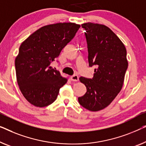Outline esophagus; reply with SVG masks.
Returning <instances> with one entry per match:
<instances>
[{
  "mask_svg": "<svg viewBox=\"0 0 146 146\" xmlns=\"http://www.w3.org/2000/svg\"><path fill=\"white\" fill-rule=\"evenodd\" d=\"M70 79L73 82H78L79 80V77L78 75H73L70 77Z\"/></svg>",
  "mask_w": 146,
  "mask_h": 146,
  "instance_id": "1",
  "label": "esophagus"
}]
</instances>
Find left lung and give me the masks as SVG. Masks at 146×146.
Returning a JSON list of instances; mask_svg holds the SVG:
<instances>
[{
	"instance_id": "left-lung-1",
	"label": "left lung",
	"mask_w": 146,
	"mask_h": 146,
	"mask_svg": "<svg viewBox=\"0 0 146 146\" xmlns=\"http://www.w3.org/2000/svg\"><path fill=\"white\" fill-rule=\"evenodd\" d=\"M89 66H96L94 77H80L87 88L85 95L78 98L82 107L98 111L110 105L121 90L128 68L126 50L117 35L104 25L86 23Z\"/></svg>"
}]
</instances>
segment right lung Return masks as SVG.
<instances>
[{"instance_id": "add662e5", "label": "right lung", "mask_w": 146, "mask_h": 146, "mask_svg": "<svg viewBox=\"0 0 146 146\" xmlns=\"http://www.w3.org/2000/svg\"><path fill=\"white\" fill-rule=\"evenodd\" d=\"M80 27L74 23H58L37 29L21 44L15 60L20 90L33 105L48 106L67 82L50 64L60 54Z\"/></svg>"}]
</instances>
